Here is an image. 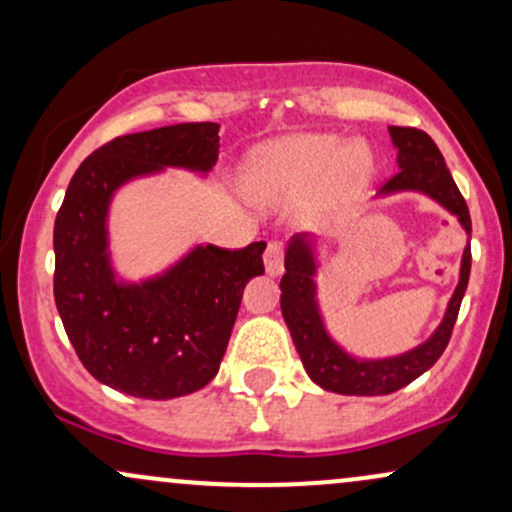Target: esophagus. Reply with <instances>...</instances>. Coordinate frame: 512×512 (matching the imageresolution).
I'll return each instance as SVG.
<instances>
[{"label": "esophagus", "instance_id": "esophagus-1", "mask_svg": "<svg viewBox=\"0 0 512 512\" xmlns=\"http://www.w3.org/2000/svg\"><path fill=\"white\" fill-rule=\"evenodd\" d=\"M264 272L269 276H279L283 272V245L276 240H272L264 250Z\"/></svg>", "mask_w": 512, "mask_h": 512}]
</instances>
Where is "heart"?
Here are the masks:
<instances>
[{
	"label": "heart",
	"instance_id": "b5f03b06",
	"mask_svg": "<svg viewBox=\"0 0 512 512\" xmlns=\"http://www.w3.org/2000/svg\"><path fill=\"white\" fill-rule=\"evenodd\" d=\"M372 176L374 157L365 145L336 133H300L252 152L240 169V188L255 205L276 207L326 181L334 195H355Z\"/></svg>",
	"mask_w": 512,
	"mask_h": 512
}]
</instances>
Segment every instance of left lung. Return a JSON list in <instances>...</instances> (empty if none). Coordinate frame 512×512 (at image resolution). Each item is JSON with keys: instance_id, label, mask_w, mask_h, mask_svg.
Here are the masks:
<instances>
[{"instance_id": "left-lung-1", "label": "left lung", "mask_w": 512, "mask_h": 512, "mask_svg": "<svg viewBox=\"0 0 512 512\" xmlns=\"http://www.w3.org/2000/svg\"><path fill=\"white\" fill-rule=\"evenodd\" d=\"M389 135L393 147L398 150L396 162L400 171L374 195V200L398 193L427 195L429 200L439 202L448 214H453L470 238L472 221L465 197L455 186L434 140L424 131L405 126H389ZM319 248H322L319 238L310 233H295L286 243V257H283L286 274L281 276L279 283L283 322L291 331L293 346L303 360L307 377L315 381L319 389L341 393V396H386L432 369L451 341L453 324L458 319L460 303H463L467 281H470V240H467L463 260H460L458 286H455L443 319L432 331V336L405 353L386 357H360L348 353L331 336L322 303H319L317 276L322 267Z\"/></svg>"}]
</instances>
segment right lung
<instances>
[{"label": "right lung", "mask_w": 512, "mask_h": 512, "mask_svg": "<svg viewBox=\"0 0 512 512\" xmlns=\"http://www.w3.org/2000/svg\"><path fill=\"white\" fill-rule=\"evenodd\" d=\"M217 159L219 123H174L100 147L66 188L54 221V303L80 362L109 389L171 400L217 377L245 283L264 274L267 243H195L162 272L126 279L109 231L123 186L166 169L207 178Z\"/></svg>", "instance_id": "obj_1"}]
</instances>
